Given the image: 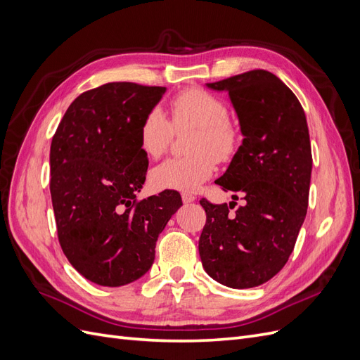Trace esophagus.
<instances>
[{"mask_svg": "<svg viewBox=\"0 0 360 360\" xmlns=\"http://www.w3.org/2000/svg\"><path fill=\"white\" fill-rule=\"evenodd\" d=\"M181 200H183V202H184V204L192 202V201H195V195L188 193V192H183V193H181Z\"/></svg>", "mask_w": 360, "mask_h": 360, "instance_id": "1", "label": "esophagus"}]
</instances>
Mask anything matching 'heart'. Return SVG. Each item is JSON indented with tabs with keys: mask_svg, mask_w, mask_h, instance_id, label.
<instances>
[{
	"mask_svg": "<svg viewBox=\"0 0 360 360\" xmlns=\"http://www.w3.org/2000/svg\"><path fill=\"white\" fill-rule=\"evenodd\" d=\"M171 122L158 108L146 114L139 124V147L148 158L158 159L169 148L174 132L195 127L189 139V156L171 158L150 172L156 189L197 191L209 180L217 160L231 159L240 143V130L230 118L226 103L202 89H188L169 103Z\"/></svg>",
	"mask_w": 360,
	"mask_h": 360,
	"instance_id": "heart-1",
	"label": "heart"
}]
</instances>
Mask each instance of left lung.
<instances>
[{
	"mask_svg": "<svg viewBox=\"0 0 360 360\" xmlns=\"http://www.w3.org/2000/svg\"><path fill=\"white\" fill-rule=\"evenodd\" d=\"M237 112L243 143L216 184L245 201L201 198L205 225L198 249L204 270L231 288L264 284L285 266L308 210L312 155L299 99L278 76L249 70L217 82Z\"/></svg>",
	"mask_w": 360,
	"mask_h": 360,
	"instance_id": "obj_1",
	"label": "left lung"
}]
</instances>
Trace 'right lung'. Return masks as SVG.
Listing matches in <instances>:
<instances>
[{
  "label": "right lung",
  "mask_w": 360,
  "mask_h": 360,
  "mask_svg": "<svg viewBox=\"0 0 360 360\" xmlns=\"http://www.w3.org/2000/svg\"><path fill=\"white\" fill-rule=\"evenodd\" d=\"M165 86L108 82L70 103L51 144V198L69 263L97 285L120 287L155 261L159 234L181 205L177 191L146 200L139 124Z\"/></svg>",
  "instance_id": "add662e5"
}]
</instances>
